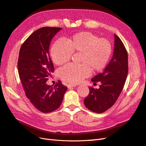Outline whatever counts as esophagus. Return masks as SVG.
I'll return each instance as SVG.
<instances>
[{"label":"esophagus","instance_id":"34e87169","mask_svg":"<svg viewBox=\"0 0 146 146\" xmlns=\"http://www.w3.org/2000/svg\"><path fill=\"white\" fill-rule=\"evenodd\" d=\"M67 86H68V88H71L72 87H75V86H76L75 85H72V84H68V85H67Z\"/></svg>","mask_w":146,"mask_h":146}]
</instances>
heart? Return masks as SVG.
<instances>
[{
  "instance_id": "obj_1",
  "label": "heart",
  "mask_w": 146,
  "mask_h": 146,
  "mask_svg": "<svg viewBox=\"0 0 146 146\" xmlns=\"http://www.w3.org/2000/svg\"><path fill=\"white\" fill-rule=\"evenodd\" d=\"M111 45L107 39L99 38L88 32L75 34L65 42L59 39L50 49V56L56 65L68 62L72 54H79L80 65L69 64L59 70V76L64 82L72 84L80 82L92 72L102 70L107 65L111 54Z\"/></svg>"
}]
</instances>
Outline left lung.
<instances>
[{"label": "left lung", "instance_id": "left-lung-1", "mask_svg": "<svg viewBox=\"0 0 146 146\" xmlns=\"http://www.w3.org/2000/svg\"><path fill=\"white\" fill-rule=\"evenodd\" d=\"M128 74V54L123 42L114 34L112 58L104 71L91 79L101 84L99 89L90 87V93L84 99L85 107L91 111L101 113L115 104L123 89Z\"/></svg>", "mask_w": 146, "mask_h": 146}]
</instances>
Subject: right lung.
I'll list each match as a JSON object with an SVG mask.
<instances>
[{
	"instance_id": "obj_1",
	"label": "right lung",
	"mask_w": 146,
	"mask_h": 146,
	"mask_svg": "<svg viewBox=\"0 0 146 146\" xmlns=\"http://www.w3.org/2000/svg\"><path fill=\"white\" fill-rule=\"evenodd\" d=\"M60 27H42L34 32L23 44L17 68L25 95L34 107L42 113L58 108L68 88L61 81L54 86L46 82L54 67L48 54L52 39Z\"/></svg>"
}]
</instances>
